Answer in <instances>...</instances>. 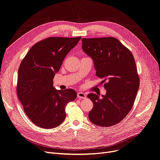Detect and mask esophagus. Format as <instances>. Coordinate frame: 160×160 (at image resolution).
Returning a JSON list of instances; mask_svg holds the SVG:
<instances>
[{"instance_id":"1","label":"esophagus","mask_w":160,"mask_h":160,"mask_svg":"<svg viewBox=\"0 0 160 160\" xmlns=\"http://www.w3.org/2000/svg\"><path fill=\"white\" fill-rule=\"evenodd\" d=\"M77 96L79 99H86V95L85 93H82V92H78L77 93Z\"/></svg>"}]
</instances>
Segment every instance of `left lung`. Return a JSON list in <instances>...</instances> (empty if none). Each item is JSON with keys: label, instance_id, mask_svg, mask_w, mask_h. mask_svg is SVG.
<instances>
[{"label": "left lung", "instance_id": "8db88e82", "mask_svg": "<svg viewBox=\"0 0 160 160\" xmlns=\"http://www.w3.org/2000/svg\"><path fill=\"white\" fill-rule=\"evenodd\" d=\"M82 48L94 62L96 75L102 78L100 84L107 90L101 98L89 93L93 102L89 119L100 127L120 123L132 108L135 102L139 77L131 51L114 37L82 38Z\"/></svg>", "mask_w": 160, "mask_h": 160}]
</instances>
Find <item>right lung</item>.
Masks as SVG:
<instances>
[{
	"mask_svg": "<svg viewBox=\"0 0 160 160\" xmlns=\"http://www.w3.org/2000/svg\"><path fill=\"white\" fill-rule=\"evenodd\" d=\"M81 37H49L33 45L18 69L16 92L26 115L41 128L52 129L64 121L67 104L77 94L72 89L57 90L53 78Z\"/></svg>",
	"mask_w": 160,
	"mask_h": 160,
	"instance_id": "1",
	"label": "right lung"
}]
</instances>
